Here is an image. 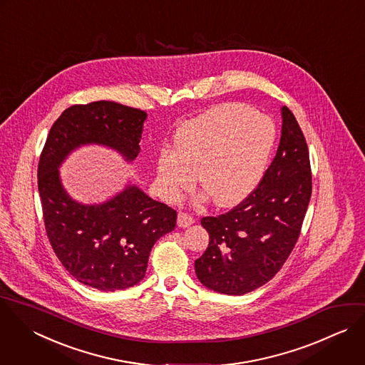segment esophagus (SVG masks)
<instances>
[{"mask_svg": "<svg viewBox=\"0 0 365 365\" xmlns=\"http://www.w3.org/2000/svg\"><path fill=\"white\" fill-rule=\"evenodd\" d=\"M194 221H195L194 217H191V215L187 214V212H180V214H178V218H177V224H178V227H181V228H187V227L192 225Z\"/></svg>", "mask_w": 365, "mask_h": 365, "instance_id": "obj_1", "label": "esophagus"}]
</instances>
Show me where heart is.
<instances>
[{"instance_id":"heart-1","label":"heart","mask_w":365,"mask_h":365,"mask_svg":"<svg viewBox=\"0 0 365 365\" xmlns=\"http://www.w3.org/2000/svg\"><path fill=\"white\" fill-rule=\"evenodd\" d=\"M275 143L274 123L245 104H218L182 123L174 148L157 157L161 195L175 201L192 187L195 171L200 187L217 205L244 200L261 180Z\"/></svg>"}]
</instances>
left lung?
Here are the masks:
<instances>
[{"mask_svg":"<svg viewBox=\"0 0 365 365\" xmlns=\"http://www.w3.org/2000/svg\"><path fill=\"white\" fill-rule=\"evenodd\" d=\"M277 154L258 187L235 208L204 217L210 244L195 259L200 282L217 292L242 295L268 282L291 254L311 198V168L304 134L281 108Z\"/></svg>","mask_w":365,"mask_h":365,"instance_id":"1","label":"left lung"}]
</instances>
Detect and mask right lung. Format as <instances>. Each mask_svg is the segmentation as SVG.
<instances>
[{
  "mask_svg": "<svg viewBox=\"0 0 365 365\" xmlns=\"http://www.w3.org/2000/svg\"><path fill=\"white\" fill-rule=\"evenodd\" d=\"M147 113L113 101L67 108L51 127L38 164L46 231L66 269L80 282L115 291L137 285L151 248L171 232L177 212L135 184L98 204H83L64 188L60 167L84 145H101L133 161Z\"/></svg>",
  "mask_w": 365,
  "mask_h": 365,
  "instance_id": "right-lung-1",
  "label": "right lung"
}]
</instances>
